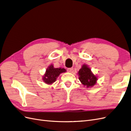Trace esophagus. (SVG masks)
Here are the masks:
<instances>
[{
  "label": "esophagus",
  "instance_id": "obj_1",
  "mask_svg": "<svg viewBox=\"0 0 131 131\" xmlns=\"http://www.w3.org/2000/svg\"><path fill=\"white\" fill-rule=\"evenodd\" d=\"M67 70H68L69 72L72 73L73 71V68H68V69H67Z\"/></svg>",
  "mask_w": 131,
  "mask_h": 131
}]
</instances>
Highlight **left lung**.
<instances>
[{
    "mask_svg": "<svg viewBox=\"0 0 131 131\" xmlns=\"http://www.w3.org/2000/svg\"><path fill=\"white\" fill-rule=\"evenodd\" d=\"M79 80L82 84L87 88L92 87L96 84L97 78L91 72L90 68L86 65H83L79 70Z\"/></svg>",
    "mask_w": 131,
    "mask_h": 131,
    "instance_id": "left-lung-1",
    "label": "left lung"
}]
</instances>
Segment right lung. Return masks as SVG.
Wrapping results in <instances>:
<instances>
[{"label":"right lung","mask_w":131,"mask_h":131,"mask_svg":"<svg viewBox=\"0 0 131 131\" xmlns=\"http://www.w3.org/2000/svg\"><path fill=\"white\" fill-rule=\"evenodd\" d=\"M66 72V70L64 68H54L53 66L51 65L46 69L44 77H43V80L47 84H51L56 81L59 74Z\"/></svg>","instance_id":"obj_1"}]
</instances>
